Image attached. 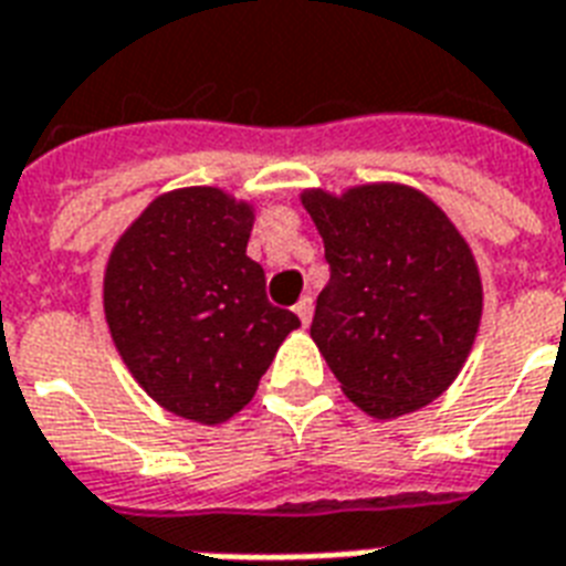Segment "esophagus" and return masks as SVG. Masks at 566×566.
Returning a JSON list of instances; mask_svg holds the SVG:
<instances>
[{"instance_id": "34e87169", "label": "esophagus", "mask_w": 566, "mask_h": 566, "mask_svg": "<svg viewBox=\"0 0 566 566\" xmlns=\"http://www.w3.org/2000/svg\"><path fill=\"white\" fill-rule=\"evenodd\" d=\"M296 317L302 319V323H305V326H308L311 323V317H314V300H311V296H302L300 302H296Z\"/></svg>"}]
</instances>
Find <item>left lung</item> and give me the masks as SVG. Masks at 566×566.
I'll use <instances>...</instances> for the list:
<instances>
[{"mask_svg": "<svg viewBox=\"0 0 566 566\" xmlns=\"http://www.w3.org/2000/svg\"><path fill=\"white\" fill-rule=\"evenodd\" d=\"M332 279L311 337L344 394L376 420L438 399L482 319L475 258L447 213L408 185L305 190Z\"/></svg>", "mask_w": 566, "mask_h": 566, "instance_id": "left-lung-1", "label": "left lung"}]
</instances>
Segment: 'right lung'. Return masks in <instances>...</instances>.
Returning a JSON list of instances; mask_svg holds the SVG:
<instances>
[{"label": "right lung", "mask_w": 566, "mask_h": 566, "mask_svg": "<svg viewBox=\"0 0 566 566\" xmlns=\"http://www.w3.org/2000/svg\"><path fill=\"white\" fill-rule=\"evenodd\" d=\"M252 205L220 188L158 196L105 266V319L155 402L217 426L249 405L300 317L266 300L247 255Z\"/></svg>", "instance_id": "1"}]
</instances>
